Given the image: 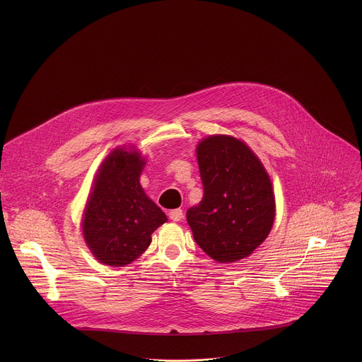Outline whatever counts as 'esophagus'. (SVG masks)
I'll return each mask as SVG.
<instances>
[{
  "label": "esophagus",
  "mask_w": 362,
  "mask_h": 362,
  "mask_svg": "<svg viewBox=\"0 0 362 362\" xmlns=\"http://www.w3.org/2000/svg\"><path fill=\"white\" fill-rule=\"evenodd\" d=\"M168 217L173 220V221H180L182 217H184V213L181 209H174L168 213Z\"/></svg>",
  "instance_id": "34e87169"
}]
</instances>
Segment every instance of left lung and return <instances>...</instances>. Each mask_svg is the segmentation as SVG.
I'll return each mask as SVG.
<instances>
[{
	"label": "left lung",
	"instance_id": "left-lung-1",
	"mask_svg": "<svg viewBox=\"0 0 362 362\" xmlns=\"http://www.w3.org/2000/svg\"><path fill=\"white\" fill-rule=\"evenodd\" d=\"M197 156L204 198L187 211L195 243L218 263L250 257L274 221L269 174L250 146L228 135L207 136Z\"/></svg>",
	"mask_w": 362,
	"mask_h": 362
}]
</instances>
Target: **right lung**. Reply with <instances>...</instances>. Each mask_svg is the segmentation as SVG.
<instances>
[{
	"label": "right lung",
	"mask_w": 362,
	"mask_h": 362,
	"mask_svg": "<svg viewBox=\"0 0 362 362\" xmlns=\"http://www.w3.org/2000/svg\"><path fill=\"white\" fill-rule=\"evenodd\" d=\"M146 161L139 152L117 148L104 158L82 218L83 238L95 258L125 266L141 257L167 216L148 198L139 178Z\"/></svg>",
	"instance_id": "1"
}]
</instances>
